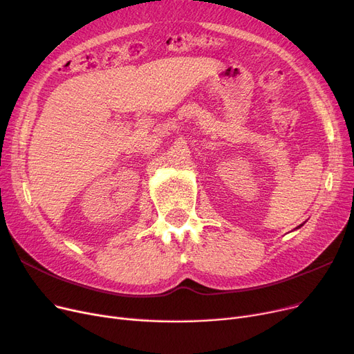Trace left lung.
Wrapping results in <instances>:
<instances>
[{
  "label": "left lung",
  "mask_w": 354,
  "mask_h": 354,
  "mask_svg": "<svg viewBox=\"0 0 354 354\" xmlns=\"http://www.w3.org/2000/svg\"><path fill=\"white\" fill-rule=\"evenodd\" d=\"M300 227H303V224H301V225H299V227H297V230H299V228H300Z\"/></svg>",
  "instance_id": "left-lung-1"
}]
</instances>
